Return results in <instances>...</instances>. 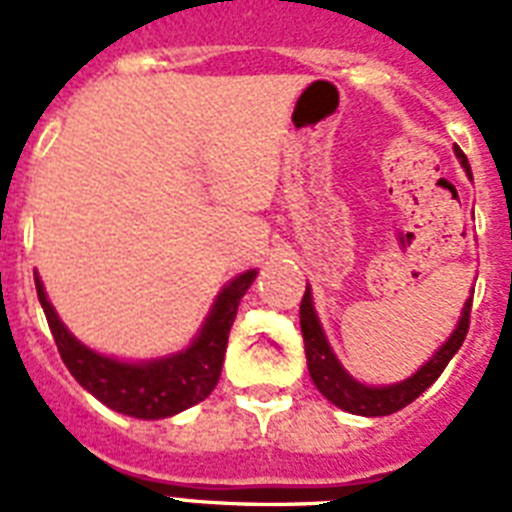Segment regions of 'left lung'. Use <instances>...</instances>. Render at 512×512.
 I'll list each match as a JSON object with an SVG mask.
<instances>
[{
    "mask_svg": "<svg viewBox=\"0 0 512 512\" xmlns=\"http://www.w3.org/2000/svg\"><path fill=\"white\" fill-rule=\"evenodd\" d=\"M454 154L460 159L462 170L468 172V177L473 180L468 156L462 154L457 146H454ZM470 305H473V292H470V297L465 300V305H462L460 321H457V327H454L452 335L446 337L444 345H441V348H438L436 353L412 374V377H406V380L401 382H393V385H366V382H358L356 377L340 364V358L335 356V350H332L327 335H324V329H321L316 308H313L311 287H305L303 303H300V329H303L305 358H308V372H311L313 385L319 388V393L327 398V401L340 406L342 412L361 414V417H385V414H393L398 412V409H404L406 404H412L414 398L422 396V393L441 377L446 364H449L454 353L460 350L470 327Z\"/></svg>",
    "mask_w": 512,
    "mask_h": 512,
    "instance_id": "left-lung-1",
    "label": "left lung"
}]
</instances>
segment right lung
Wrapping results in <instances>:
<instances>
[{"mask_svg":"<svg viewBox=\"0 0 512 512\" xmlns=\"http://www.w3.org/2000/svg\"><path fill=\"white\" fill-rule=\"evenodd\" d=\"M255 276V268L239 273L217 292L212 311L201 324L199 335L188 342V348L148 361H122L87 348L60 321L47 300L39 273H34V281L60 358L68 372L74 374V380L114 412L138 420H164L199 404L215 390L233 319Z\"/></svg>","mask_w":512,"mask_h":512,"instance_id":"1","label":"right lung"}]
</instances>
